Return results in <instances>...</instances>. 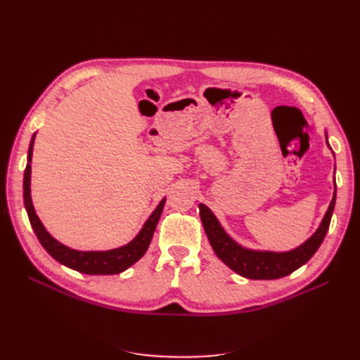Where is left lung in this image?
<instances>
[{
  "label": "left lung",
  "mask_w": 360,
  "mask_h": 360,
  "mask_svg": "<svg viewBox=\"0 0 360 360\" xmlns=\"http://www.w3.org/2000/svg\"><path fill=\"white\" fill-rule=\"evenodd\" d=\"M336 193H333V200L328 212H326L323 222L319 230L297 249L290 250V252H258V250H249L238 246L233 238L228 236L224 228L217 222L214 214L210 212L209 207L200 204V214L204 225L207 237H209L210 245L214 254L219 257L224 263L249 279H278L284 278L294 270L303 266L309 258L317 252V249L323 243L326 233L329 230L332 213L335 209Z\"/></svg>",
  "instance_id": "left-lung-1"
}]
</instances>
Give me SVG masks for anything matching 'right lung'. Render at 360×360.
Instances as JSON below:
<instances>
[{
	"label": "right lung",
	"mask_w": 360,
	"mask_h": 360,
	"mask_svg": "<svg viewBox=\"0 0 360 360\" xmlns=\"http://www.w3.org/2000/svg\"><path fill=\"white\" fill-rule=\"evenodd\" d=\"M34 138H36V134L32 135V139L30 143L28 163L24 172V202H25V209H27L32 230H34L41 246L45 248L48 250V254L52 258H56L58 263L68 266L76 271H81V274H85V275H117V274H122V271H124L132 264H135L148 249L151 237L155 234L156 225L162 214L163 205H165V198L160 201V204L156 207V210L151 213V216L144 224L143 230H141L134 240L126 246L112 249V250H103V252H82V250H75L64 246L60 242H57L56 238L45 230V226L41 225L40 219L34 212V207H32V202H31V195H30L31 165L30 163L32 156V147H34Z\"/></svg>",
	"instance_id": "right-lung-1"
}]
</instances>
